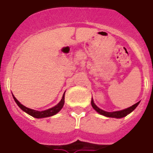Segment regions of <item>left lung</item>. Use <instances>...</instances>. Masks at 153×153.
Returning <instances> with one entry per match:
<instances>
[{"label": "left lung", "mask_w": 153, "mask_h": 153, "mask_svg": "<svg viewBox=\"0 0 153 153\" xmlns=\"http://www.w3.org/2000/svg\"><path fill=\"white\" fill-rule=\"evenodd\" d=\"M140 102H138L135 104L132 105L131 106L128 107V108L124 109L122 110H118V111H114V112H107V111H105V110H102V109L99 108L98 106L95 104L94 100L92 98V100H91V105H92V108L96 110V112L99 113L101 115H103L105 117H114V118H122L126 117L128 114H131V113L134 110V109L138 106V105L139 104Z\"/></svg>", "instance_id": "obj_1"}]
</instances>
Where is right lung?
<instances>
[{
  "instance_id": "obj_1",
  "label": "right lung",
  "mask_w": 153,
  "mask_h": 153,
  "mask_svg": "<svg viewBox=\"0 0 153 153\" xmlns=\"http://www.w3.org/2000/svg\"><path fill=\"white\" fill-rule=\"evenodd\" d=\"M65 93L63 95L61 100L60 101L56 106H54L53 107H51V108L48 109V110H42V111H39V110H33V109L28 108V107H26V106H25L24 105L22 104L21 102H19L17 99L14 96L13 94H12V96H13L14 100L15 101V102L17 103L18 106H19V107L21 108V110H22L24 112H25L26 114H28L29 115H30V116L33 117L35 118H43L53 116L55 114H57V113L62 109V107L64 106V104H65Z\"/></svg>"
}]
</instances>
